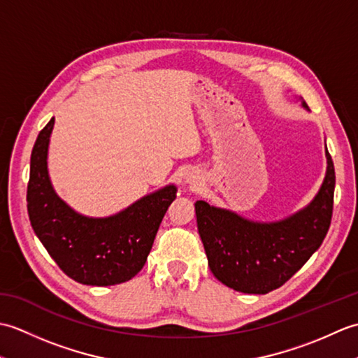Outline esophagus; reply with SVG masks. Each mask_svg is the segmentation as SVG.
Instances as JSON below:
<instances>
[{
    "instance_id": "34e87169",
    "label": "esophagus",
    "mask_w": 358,
    "mask_h": 358,
    "mask_svg": "<svg viewBox=\"0 0 358 358\" xmlns=\"http://www.w3.org/2000/svg\"><path fill=\"white\" fill-rule=\"evenodd\" d=\"M186 181H187V183H195V177H194V175H189V177L186 178Z\"/></svg>"
}]
</instances>
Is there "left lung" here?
Here are the masks:
<instances>
[{
	"label": "left lung",
	"mask_w": 358,
	"mask_h": 358,
	"mask_svg": "<svg viewBox=\"0 0 358 358\" xmlns=\"http://www.w3.org/2000/svg\"><path fill=\"white\" fill-rule=\"evenodd\" d=\"M308 109V104L301 101ZM326 175L308 206L278 222H254L229 209L195 203L196 226L215 278L234 291L268 294L283 286L328 234L336 171L326 149Z\"/></svg>",
	"instance_id": "left-lung-1"
}]
</instances>
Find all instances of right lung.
<instances>
[{"instance_id": "1", "label": "right lung", "mask_w": 358, "mask_h": 358, "mask_svg": "<svg viewBox=\"0 0 358 358\" xmlns=\"http://www.w3.org/2000/svg\"><path fill=\"white\" fill-rule=\"evenodd\" d=\"M53 124L55 118L38 134L30 155V224L67 277L89 286L124 283L146 263L159 223L177 196V186L167 185L109 217L83 215L52 186L48 152Z\"/></svg>"}]
</instances>
